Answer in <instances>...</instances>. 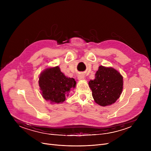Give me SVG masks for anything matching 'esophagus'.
<instances>
[{
  "mask_svg": "<svg viewBox=\"0 0 151 151\" xmlns=\"http://www.w3.org/2000/svg\"><path fill=\"white\" fill-rule=\"evenodd\" d=\"M77 78H78L79 80H84V76L83 74H80L77 77Z\"/></svg>",
  "mask_w": 151,
  "mask_h": 151,
  "instance_id": "obj_1",
  "label": "esophagus"
}]
</instances>
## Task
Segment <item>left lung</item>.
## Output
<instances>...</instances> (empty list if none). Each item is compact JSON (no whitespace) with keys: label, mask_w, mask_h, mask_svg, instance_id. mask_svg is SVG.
<instances>
[{"label":"left lung","mask_w":151,"mask_h":151,"mask_svg":"<svg viewBox=\"0 0 151 151\" xmlns=\"http://www.w3.org/2000/svg\"><path fill=\"white\" fill-rule=\"evenodd\" d=\"M89 85L95 102L106 106L119 98L123 89V77L113 68L99 66L95 79L90 80Z\"/></svg>","instance_id":"8db88e82"}]
</instances>
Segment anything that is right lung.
<instances>
[{"label": "right lung", "mask_w": 151, "mask_h": 151, "mask_svg": "<svg viewBox=\"0 0 151 151\" xmlns=\"http://www.w3.org/2000/svg\"><path fill=\"white\" fill-rule=\"evenodd\" d=\"M76 84L74 79L66 77L58 66L47 68L40 74L39 78V86L43 97L51 103L64 101Z\"/></svg>", "instance_id": "right-lung-1"}]
</instances>
